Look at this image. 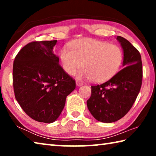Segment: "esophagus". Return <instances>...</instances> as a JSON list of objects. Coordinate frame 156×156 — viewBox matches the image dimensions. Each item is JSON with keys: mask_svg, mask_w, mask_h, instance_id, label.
Wrapping results in <instances>:
<instances>
[{"mask_svg": "<svg viewBox=\"0 0 156 156\" xmlns=\"http://www.w3.org/2000/svg\"><path fill=\"white\" fill-rule=\"evenodd\" d=\"M76 85H77V86H82V85H83V83H81V82H79V81H76Z\"/></svg>", "mask_w": 156, "mask_h": 156, "instance_id": "obj_1", "label": "esophagus"}]
</instances>
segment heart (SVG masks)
Instances as JSON below:
<instances>
[{"mask_svg":"<svg viewBox=\"0 0 156 156\" xmlns=\"http://www.w3.org/2000/svg\"><path fill=\"white\" fill-rule=\"evenodd\" d=\"M70 49L64 47L60 58L62 67L68 74H75L78 70L79 78L103 83L118 72L122 63L123 54L117 45L92 38H80L70 43Z\"/></svg>","mask_w":156,"mask_h":156,"instance_id":"heart-1","label":"heart"}]
</instances>
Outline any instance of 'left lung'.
Here are the masks:
<instances>
[{
  "mask_svg": "<svg viewBox=\"0 0 156 156\" xmlns=\"http://www.w3.org/2000/svg\"><path fill=\"white\" fill-rule=\"evenodd\" d=\"M124 51L122 69L105 83L91 86L87 105L91 115L102 122L124 117L135 102L142 83V63L138 50L122 36H117Z\"/></svg>",
  "mask_w": 156,
  "mask_h": 156,
  "instance_id": "left-lung-1",
  "label": "left lung"
}]
</instances>
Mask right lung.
<instances>
[{"label":"right lung","mask_w":156,"mask_h":156,"mask_svg":"<svg viewBox=\"0 0 156 156\" xmlns=\"http://www.w3.org/2000/svg\"><path fill=\"white\" fill-rule=\"evenodd\" d=\"M56 42H31L20 50L13 65L16 99L31 118L41 122H54L76 88L75 80L53 51Z\"/></svg>","instance_id":"obj_1"}]
</instances>
